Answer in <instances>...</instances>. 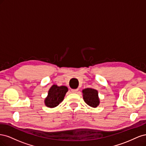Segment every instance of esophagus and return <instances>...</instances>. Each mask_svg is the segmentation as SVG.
Segmentation results:
<instances>
[{
  "label": "esophagus",
  "mask_w": 146,
  "mask_h": 146,
  "mask_svg": "<svg viewBox=\"0 0 146 146\" xmlns=\"http://www.w3.org/2000/svg\"><path fill=\"white\" fill-rule=\"evenodd\" d=\"M71 92H72V93H77L78 89H72V90H71Z\"/></svg>",
  "instance_id": "1"
}]
</instances>
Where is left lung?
Wrapping results in <instances>:
<instances>
[{
    "mask_svg": "<svg viewBox=\"0 0 146 146\" xmlns=\"http://www.w3.org/2000/svg\"><path fill=\"white\" fill-rule=\"evenodd\" d=\"M84 101L89 106L96 108L99 105L100 100L98 96V91L92 88H86L82 91Z\"/></svg>",
    "mask_w": 146,
    "mask_h": 146,
    "instance_id": "left-lung-1",
    "label": "left lung"
}]
</instances>
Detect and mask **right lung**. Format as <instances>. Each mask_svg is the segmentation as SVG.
Segmentation results:
<instances>
[{
  "instance_id": "obj_1",
  "label": "right lung",
  "mask_w": 146,
  "mask_h": 146,
  "mask_svg": "<svg viewBox=\"0 0 146 146\" xmlns=\"http://www.w3.org/2000/svg\"><path fill=\"white\" fill-rule=\"evenodd\" d=\"M68 91V88L65 86H58L56 85H52L48 90V95L45 99V105L49 108L56 107L63 100Z\"/></svg>"
}]
</instances>
